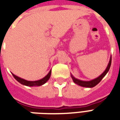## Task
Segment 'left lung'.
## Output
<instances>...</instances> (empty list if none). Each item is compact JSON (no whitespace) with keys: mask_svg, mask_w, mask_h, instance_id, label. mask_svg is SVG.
<instances>
[{"mask_svg":"<svg viewBox=\"0 0 120 120\" xmlns=\"http://www.w3.org/2000/svg\"><path fill=\"white\" fill-rule=\"evenodd\" d=\"M111 60H112V58L111 57L110 60H109V62L108 65H107V67L106 68V69L100 76H98V78H95V79L92 80L90 81H82L80 80H78L77 78H75L73 75H71V77H72L73 82L75 83H76L77 85H78V86H82V87H89V88H91V87H94L98 83H100V82L102 80V78L106 75L107 73H108V71L109 70V69H110V67H111Z\"/></svg>","mask_w":120,"mask_h":120,"instance_id":"8db88e82","label":"left lung"}]
</instances>
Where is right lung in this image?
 <instances>
[{"label": "right lung", "mask_w": 120, "mask_h": 120, "mask_svg": "<svg viewBox=\"0 0 120 120\" xmlns=\"http://www.w3.org/2000/svg\"><path fill=\"white\" fill-rule=\"evenodd\" d=\"M51 70L50 71L49 73L47 74V75L45 76L44 78H43L41 80H39L37 81H27L26 80H24L23 78H21L15 75L14 74L12 73V75L13 76L16 80H17L19 83H20L22 85H24V86H30V87H33V86H40L44 84L45 83H46L48 80L49 79L50 76H51Z\"/></svg>", "instance_id": "1"}]
</instances>
